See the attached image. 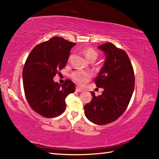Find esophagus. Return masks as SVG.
<instances>
[{"instance_id":"esophagus-1","label":"esophagus","mask_w":159,"mask_h":159,"mask_svg":"<svg viewBox=\"0 0 159 159\" xmlns=\"http://www.w3.org/2000/svg\"><path fill=\"white\" fill-rule=\"evenodd\" d=\"M75 91H76L77 92H82V91H83V90H82V89L79 88V87H77L76 89H75Z\"/></svg>"}]
</instances>
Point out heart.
Segmentation results:
<instances>
[{
  "mask_svg": "<svg viewBox=\"0 0 159 159\" xmlns=\"http://www.w3.org/2000/svg\"><path fill=\"white\" fill-rule=\"evenodd\" d=\"M84 54L89 61H95L98 57V53L91 48H87L84 50ZM91 74L89 72L82 70L75 71L71 75L72 79L79 86L86 84L91 80Z\"/></svg>",
  "mask_w": 159,
  "mask_h": 159,
  "instance_id": "heart-1",
  "label": "heart"
}]
</instances>
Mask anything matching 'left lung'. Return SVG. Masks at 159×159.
<instances>
[{
  "label": "left lung",
  "instance_id": "left-lung-1",
  "mask_svg": "<svg viewBox=\"0 0 159 159\" xmlns=\"http://www.w3.org/2000/svg\"><path fill=\"white\" fill-rule=\"evenodd\" d=\"M98 48L105 54V61L95 82L104 91L98 97L91 92L92 100L84 109L90 121L103 125L115 121L126 110L134 90L135 78L130 59L123 50L111 43Z\"/></svg>",
  "mask_w": 159,
  "mask_h": 159
}]
</instances>
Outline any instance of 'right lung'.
Returning a JSON list of instances; mask_svg holds the SVG:
<instances>
[{
  "label": "right lung",
  "mask_w": 159,
  "mask_h": 159,
  "mask_svg": "<svg viewBox=\"0 0 159 159\" xmlns=\"http://www.w3.org/2000/svg\"><path fill=\"white\" fill-rule=\"evenodd\" d=\"M76 45L60 37H54L36 46L27 58L23 70V83L30 106L45 118L60 116L66 108L65 99L75 91L70 80L64 84L53 77L65 67L70 49Z\"/></svg>",
  "instance_id": "add662e5"
}]
</instances>
